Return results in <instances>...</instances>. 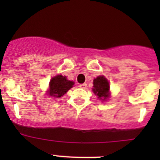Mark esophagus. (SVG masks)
Wrapping results in <instances>:
<instances>
[{
  "instance_id": "obj_1",
  "label": "esophagus",
  "mask_w": 160,
  "mask_h": 160,
  "mask_svg": "<svg viewBox=\"0 0 160 160\" xmlns=\"http://www.w3.org/2000/svg\"><path fill=\"white\" fill-rule=\"evenodd\" d=\"M79 87H80V88H82V89H86L87 84H86V83H82V84L79 85Z\"/></svg>"
}]
</instances>
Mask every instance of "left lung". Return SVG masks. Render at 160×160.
<instances>
[{
	"label": "left lung",
	"instance_id": "left-lung-1",
	"mask_svg": "<svg viewBox=\"0 0 160 160\" xmlns=\"http://www.w3.org/2000/svg\"><path fill=\"white\" fill-rule=\"evenodd\" d=\"M93 91L100 100H106L109 97L110 86L107 79L103 76L98 77L93 80Z\"/></svg>",
	"mask_w": 160,
	"mask_h": 160
}]
</instances>
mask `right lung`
Segmentation results:
<instances>
[{
    "label": "right lung",
    "instance_id": "1",
    "mask_svg": "<svg viewBox=\"0 0 160 160\" xmlns=\"http://www.w3.org/2000/svg\"><path fill=\"white\" fill-rule=\"evenodd\" d=\"M74 83L68 80L67 77L62 75H58L52 77L49 83V94L55 98H60L72 88Z\"/></svg>",
    "mask_w": 160,
    "mask_h": 160
}]
</instances>
